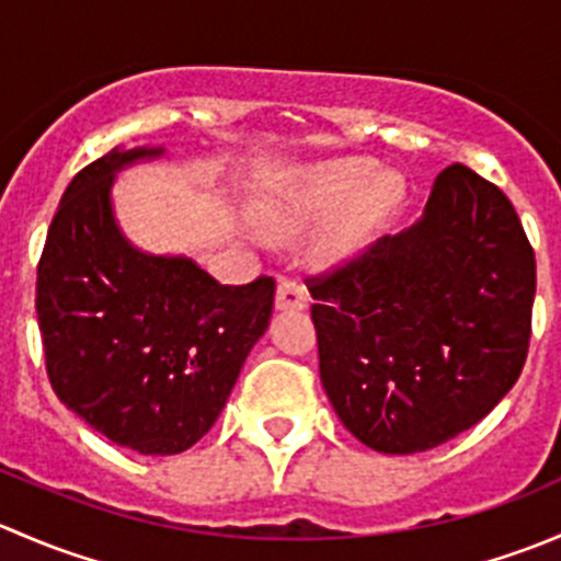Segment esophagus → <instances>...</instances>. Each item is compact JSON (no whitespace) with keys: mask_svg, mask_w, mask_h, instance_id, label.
<instances>
[{"mask_svg":"<svg viewBox=\"0 0 561 561\" xmlns=\"http://www.w3.org/2000/svg\"><path fill=\"white\" fill-rule=\"evenodd\" d=\"M276 312H301L309 307V296L301 285L290 279H282L276 285V298H274Z\"/></svg>","mask_w":561,"mask_h":561,"instance_id":"34e87169","label":"esophagus"}]
</instances>
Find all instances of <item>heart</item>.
<instances>
[{
    "label": "heart",
    "instance_id": "obj_1",
    "mask_svg": "<svg viewBox=\"0 0 561 561\" xmlns=\"http://www.w3.org/2000/svg\"><path fill=\"white\" fill-rule=\"evenodd\" d=\"M371 162L344 157L314 162L287 175L279 190L254 208L263 239L290 244L325 218L309 244V260L317 268L350 263L371 244L401 197L399 175L377 171L367 180Z\"/></svg>",
    "mask_w": 561,
    "mask_h": 561
}]
</instances>
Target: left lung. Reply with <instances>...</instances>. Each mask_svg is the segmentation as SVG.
Returning <instances> with one entry per match:
<instances>
[{"label": "left lung", "mask_w": 561, "mask_h": 561, "mask_svg": "<svg viewBox=\"0 0 561 561\" xmlns=\"http://www.w3.org/2000/svg\"><path fill=\"white\" fill-rule=\"evenodd\" d=\"M535 282L505 192L445 168L415 225L309 279L320 380L344 428L410 456L483 421L524 369Z\"/></svg>", "instance_id": "8db88e82"}]
</instances>
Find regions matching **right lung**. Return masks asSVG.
<instances>
[{"label":"right lung","mask_w":561,"mask_h":561,"mask_svg":"<svg viewBox=\"0 0 561 561\" xmlns=\"http://www.w3.org/2000/svg\"><path fill=\"white\" fill-rule=\"evenodd\" d=\"M165 146H116L61 195L37 265V322L50 386L118 448L175 456L222 412L268 328L274 279L219 285L186 254L124 236L116 175Z\"/></svg>","instance_id":"add662e5"}]
</instances>
